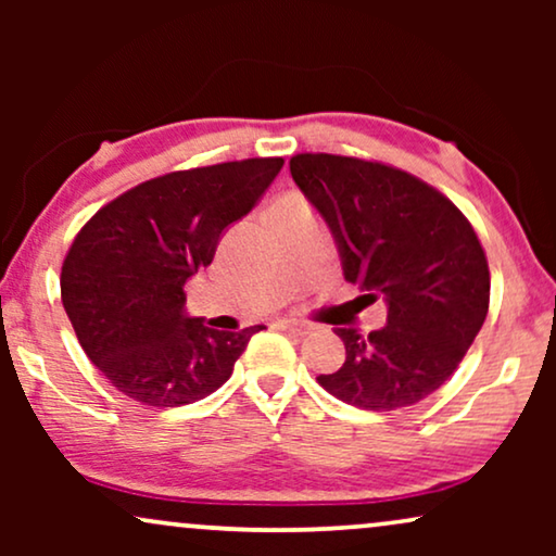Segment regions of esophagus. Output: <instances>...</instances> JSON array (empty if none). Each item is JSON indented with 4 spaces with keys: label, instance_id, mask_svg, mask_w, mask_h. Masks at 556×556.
Here are the masks:
<instances>
[{
    "label": "esophagus",
    "instance_id": "34e87169",
    "mask_svg": "<svg viewBox=\"0 0 556 556\" xmlns=\"http://www.w3.org/2000/svg\"><path fill=\"white\" fill-rule=\"evenodd\" d=\"M276 326L280 331H291V333H295V337H306L308 333V329L311 326L308 324H301V321H291V318H278L276 321Z\"/></svg>",
    "mask_w": 556,
    "mask_h": 556
}]
</instances>
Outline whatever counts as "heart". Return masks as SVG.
<instances>
[{
    "mask_svg": "<svg viewBox=\"0 0 556 556\" xmlns=\"http://www.w3.org/2000/svg\"><path fill=\"white\" fill-rule=\"evenodd\" d=\"M301 207H306V202H303L301 197L288 194V197H283V200H278L276 207H273V215H280V212H291V210H301Z\"/></svg>",
    "mask_w": 556,
    "mask_h": 556,
    "instance_id": "b5f03b06",
    "label": "heart"
}]
</instances>
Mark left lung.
Listing matches in <instances>:
<instances>
[{
    "instance_id": "1",
    "label": "left lung",
    "mask_w": 556,
    "mask_h": 556,
    "mask_svg": "<svg viewBox=\"0 0 556 556\" xmlns=\"http://www.w3.org/2000/svg\"><path fill=\"white\" fill-rule=\"evenodd\" d=\"M291 177L329 225L344 278L362 299L387 303L382 329H337L346 359L318 384L375 413L425 400L489 314V263L473 227L438 189L379 162L299 154Z\"/></svg>"
}]
</instances>
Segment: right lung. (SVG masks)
<instances>
[{
	"instance_id": "add662e5",
	"label": "right lung",
	"mask_w": 556,
	"mask_h": 556,
	"mask_svg": "<svg viewBox=\"0 0 556 556\" xmlns=\"http://www.w3.org/2000/svg\"><path fill=\"white\" fill-rule=\"evenodd\" d=\"M283 159L172 172L98 210L60 273L65 314L88 359L141 405L204 400L263 326L217 331L189 316L185 283L207 268L232 223L255 207Z\"/></svg>"
}]
</instances>
